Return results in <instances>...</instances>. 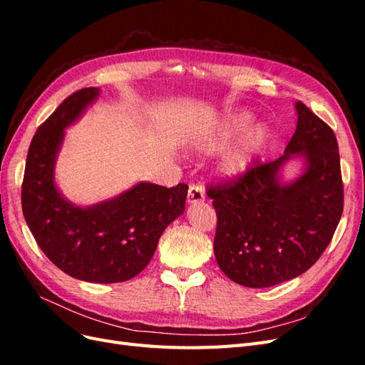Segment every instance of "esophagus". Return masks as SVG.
Instances as JSON below:
<instances>
[{
  "instance_id": "34e87169",
  "label": "esophagus",
  "mask_w": 365,
  "mask_h": 365,
  "mask_svg": "<svg viewBox=\"0 0 365 365\" xmlns=\"http://www.w3.org/2000/svg\"><path fill=\"white\" fill-rule=\"evenodd\" d=\"M205 200V193L204 189L200 185H190L189 193H187V204H200Z\"/></svg>"
}]
</instances>
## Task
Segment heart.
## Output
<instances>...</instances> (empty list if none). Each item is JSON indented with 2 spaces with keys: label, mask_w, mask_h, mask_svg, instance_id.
Returning <instances> with one entry per match:
<instances>
[{
  "label": "heart",
  "mask_w": 365,
  "mask_h": 365,
  "mask_svg": "<svg viewBox=\"0 0 365 365\" xmlns=\"http://www.w3.org/2000/svg\"><path fill=\"white\" fill-rule=\"evenodd\" d=\"M252 115L244 109L227 111L222 117L196 134L192 140L193 148L210 155L222 150L242 130L238 140L227 148L216 163V175L225 182H236L251 170L254 161L269 138V128L264 123H254L247 128ZM247 129L245 130V128Z\"/></svg>",
  "instance_id": "1"
}]
</instances>
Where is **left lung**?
Returning <instances> with one entry per match:
<instances>
[{
  "label": "left lung",
  "instance_id": "left-lung-1",
  "mask_svg": "<svg viewBox=\"0 0 365 365\" xmlns=\"http://www.w3.org/2000/svg\"><path fill=\"white\" fill-rule=\"evenodd\" d=\"M283 155L256 164L233 185L210 187L217 216L215 256L242 286L269 288L298 277L319 259L342 213V181L334 130L302 102ZM295 158L304 169L284 182Z\"/></svg>",
  "mask_w": 365,
  "mask_h": 365
}]
</instances>
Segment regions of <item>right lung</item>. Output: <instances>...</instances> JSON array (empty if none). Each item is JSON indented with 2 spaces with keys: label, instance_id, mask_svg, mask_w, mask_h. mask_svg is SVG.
Returning a JSON list of instances; mask_svg holds the SVG:
<instances>
[{
  "label": "right lung",
  "instance_id": "right-lung-1",
  "mask_svg": "<svg viewBox=\"0 0 365 365\" xmlns=\"http://www.w3.org/2000/svg\"><path fill=\"white\" fill-rule=\"evenodd\" d=\"M101 96L83 88L59 105L33 137L23 182V213L43 254L65 274L90 283L135 277L150 262L163 231L184 213L189 185L146 181L93 205H77L59 190L54 169L65 129Z\"/></svg>",
  "mask_w": 365,
  "mask_h": 365
}]
</instances>
